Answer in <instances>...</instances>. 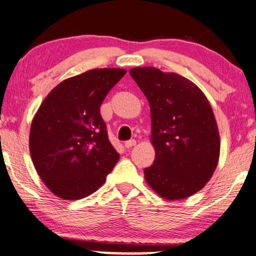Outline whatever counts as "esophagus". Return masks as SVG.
I'll return each instance as SVG.
<instances>
[{"mask_svg": "<svg viewBox=\"0 0 256 256\" xmlns=\"http://www.w3.org/2000/svg\"><path fill=\"white\" fill-rule=\"evenodd\" d=\"M134 145H136V140H127L124 143V146L127 148H132Z\"/></svg>", "mask_w": 256, "mask_h": 256, "instance_id": "obj_1", "label": "esophagus"}]
</instances>
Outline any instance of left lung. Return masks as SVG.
<instances>
[{
    "mask_svg": "<svg viewBox=\"0 0 256 256\" xmlns=\"http://www.w3.org/2000/svg\"><path fill=\"white\" fill-rule=\"evenodd\" d=\"M132 78L151 110L156 148L145 180L169 200L188 198L205 186L218 162L220 135L210 102L196 86L176 73L135 68Z\"/></svg>",
    "mask_w": 256,
    "mask_h": 256,
    "instance_id": "left-lung-1",
    "label": "left lung"
}]
</instances>
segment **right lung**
<instances>
[{
    "instance_id": "add662e5",
    "label": "right lung",
    "mask_w": 256,
    "mask_h": 256,
    "mask_svg": "<svg viewBox=\"0 0 256 256\" xmlns=\"http://www.w3.org/2000/svg\"><path fill=\"white\" fill-rule=\"evenodd\" d=\"M126 73L97 68L66 78L35 114L30 156L38 176L60 198L78 200L94 194L119 161L100 108Z\"/></svg>"
}]
</instances>
